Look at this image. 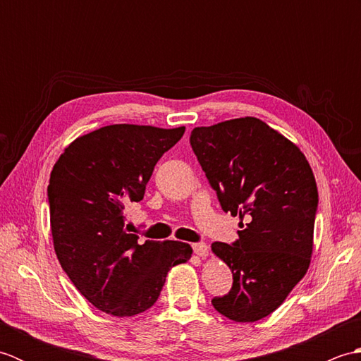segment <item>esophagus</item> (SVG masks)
I'll return each mask as SVG.
<instances>
[{"mask_svg": "<svg viewBox=\"0 0 361 361\" xmlns=\"http://www.w3.org/2000/svg\"><path fill=\"white\" fill-rule=\"evenodd\" d=\"M192 250H194L195 255H197L198 257H202V259L209 255V248H208V245L203 243V242H200V243H194V245H192Z\"/></svg>", "mask_w": 361, "mask_h": 361, "instance_id": "obj_1", "label": "esophagus"}]
</instances>
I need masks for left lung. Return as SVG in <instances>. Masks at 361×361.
I'll return each instance as SVG.
<instances>
[{"label":"left lung","instance_id":"8db88e82","mask_svg":"<svg viewBox=\"0 0 361 361\" xmlns=\"http://www.w3.org/2000/svg\"><path fill=\"white\" fill-rule=\"evenodd\" d=\"M190 145L221 209L239 216V239L214 242L233 287L212 299L221 315L255 323L270 315L304 278L313 251L318 189L296 144L257 118L195 127Z\"/></svg>","mask_w":361,"mask_h":361}]
</instances>
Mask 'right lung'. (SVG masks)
I'll list each match as a JSON object with an SVG mask.
<instances>
[{
    "mask_svg": "<svg viewBox=\"0 0 361 361\" xmlns=\"http://www.w3.org/2000/svg\"><path fill=\"white\" fill-rule=\"evenodd\" d=\"M185 127L114 124L74 140L54 164L49 216L54 250L80 293L113 317L150 309L172 267L192 255L178 240L141 242L124 226L141 202L153 167Z\"/></svg>",
    "mask_w": 361,
    "mask_h": 361,
    "instance_id": "1",
    "label": "right lung"
}]
</instances>
